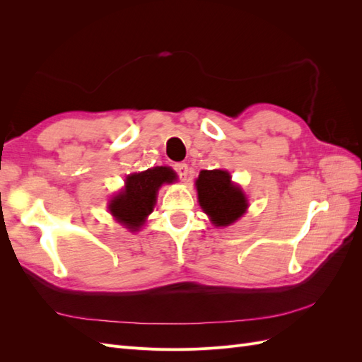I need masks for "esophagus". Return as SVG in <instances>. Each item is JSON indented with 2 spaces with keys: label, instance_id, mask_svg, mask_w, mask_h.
Instances as JSON below:
<instances>
[{
  "label": "esophagus",
  "instance_id": "esophagus-1",
  "mask_svg": "<svg viewBox=\"0 0 362 362\" xmlns=\"http://www.w3.org/2000/svg\"><path fill=\"white\" fill-rule=\"evenodd\" d=\"M175 170H177L178 177L184 181L185 178H187V173H189V166L185 163H177L175 164Z\"/></svg>",
  "mask_w": 362,
  "mask_h": 362
}]
</instances>
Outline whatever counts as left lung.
<instances>
[{"label": "left lung", "instance_id": "left-lung-1", "mask_svg": "<svg viewBox=\"0 0 362 362\" xmlns=\"http://www.w3.org/2000/svg\"><path fill=\"white\" fill-rule=\"evenodd\" d=\"M199 205L214 226H229L247 210V199L228 170H201L196 180Z\"/></svg>", "mask_w": 362, "mask_h": 362}]
</instances>
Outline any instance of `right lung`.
Returning a JSON list of instances; mask_svg holds the SVG:
<instances>
[{"mask_svg":"<svg viewBox=\"0 0 362 362\" xmlns=\"http://www.w3.org/2000/svg\"><path fill=\"white\" fill-rule=\"evenodd\" d=\"M175 180L177 173L166 166L129 173L125 180V187L110 199L108 210L115 221L131 233H136L145 225L146 217L154 210L158 189L163 184H170Z\"/></svg>","mask_w":362,"mask_h":362,"instance_id":"right-lung-1","label":"right lung"}]
</instances>
